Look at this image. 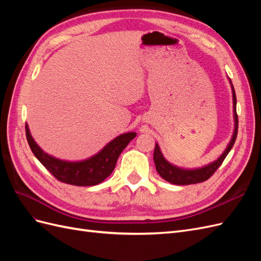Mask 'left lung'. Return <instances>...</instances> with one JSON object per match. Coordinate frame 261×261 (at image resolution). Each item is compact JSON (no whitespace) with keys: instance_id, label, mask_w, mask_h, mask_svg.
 Listing matches in <instances>:
<instances>
[{"instance_id":"obj_1","label":"left lung","mask_w":261,"mask_h":261,"mask_svg":"<svg viewBox=\"0 0 261 261\" xmlns=\"http://www.w3.org/2000/svg\"><path fill=\"white\" fill-rule=\"evenodd\" d=\"M232 91H233L235 129H234L233 137L231 139V143L228 144L227 148L225 149V151L222 153V155H221L217 161L207 165V167H203L201 169H197V170H183V169H178L174 167V165L170 164L167 160H165L160 151L159 145L155 144V148L153 151V160L155 163V169L162 178L175 185H189V184L201 183V181H204L208 178H210L213 175V173H215L220 165L222 164V162L224 161L226 155L228 154V152H230V150L232 149L235 143L236 137H238V130H239V116H238V113H236V94H235L233 86H232Z\"/></svg>"}]
</instances>
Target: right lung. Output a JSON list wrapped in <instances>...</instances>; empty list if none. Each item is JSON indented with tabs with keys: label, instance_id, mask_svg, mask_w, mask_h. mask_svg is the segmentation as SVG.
Masks as SVG:
<instances>
[{
	"label": "right lung",
	"instance_id": "obj_1",
	"mask_svg": "<svg viewBox=\"0 0 261 261\" xmlns=\"http://www.w3.org/2000/svg\"><path fill=\"white\" fill-rule=\"evenodd\" d=\"M135 136L136 133L123 134L90 159L81 162H67L55 159L43 152L31 137L26 124L27 141L35 156L58 180L75 186H93L103 181L113 172L118 156Z\"/></svg>",
	"mask_w": 261,
	"mask_h": 261
}]
</instances>
